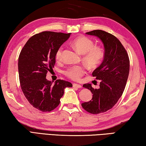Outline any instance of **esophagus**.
<instances>
[{
  "instance_id": "34e87169",
  "label": "esophagus",
  "mask_w": 146,
  "mask_h": 146,
  "mask_svg": "<svg viewBox=\"0 0 146 146\" xmlns=\"http://www.w3.org/2000/svg\"><path fill=\"white\" fill-rule=\"evenodd\" d=\"M73 87H76V88H81L82 87V86L80 84H77V83H73Z\"/></svg>"
}]
</instances>
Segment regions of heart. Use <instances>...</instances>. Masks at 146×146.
Here are the masks:
<instances>
[{"label":"heart","mask_w":146,"mask_h":146,"mask_svg":"<svg viewBox=\"0 0 146 146\" xmlns=\"http://www.w3.org/2000/svg\"><path fill=\"white\" fill-rule=\"evenodd\" d=\"M72 45L81 54H84L83 60L86 65L90 67H96L100 64L104 58V50L99 46H94L92 40L86 36H81L74 39ZM63 47H60L56 50L55 58L60 61L62 56ZM64 74L71 80L77 81L85 74V68L81 65L71 66L63 72Z\"/></svg>","instance_id":"obj_1"}]
</instances>
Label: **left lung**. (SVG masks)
I'll return each instance as SVG.
<instances>
[{"label":"left lung","mask_w":146,"mask_h":146,"mask_svg":"<svg viewBox=\"0 0 146 146\" xmlns=\"http://www.w3.org/2000/svg\"><path fill=\"white\" fill-rule=\"evenodd\" d=\"M86 34L99 38L104 48L103 61L92 73L96 80H101L99 88H93L90 83L83 86L93 96L92 100L81 105L89 113L98 114L113 108L121 97L128 78L129 60L126 49L115 36L102 30Z\"/></svg>","instance_id":"8db88e82"}]
</instances>
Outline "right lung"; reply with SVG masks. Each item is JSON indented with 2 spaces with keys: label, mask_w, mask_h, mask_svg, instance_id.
Returning <instances> with one entry per match:
<instances>
[{
  "label": "right lung",
  "mask_w": 146,
  "mask_h": 146,
  "mask_svg": "<svg viewBox=\"0 0 146 146\" xmlns=\"http://www.w3.org/2000/svg\"><path fill=\"white\" fill-rule=\"evenodd\" d=\"M71 33L44 31L31 37L19 58V80L22 90L29 103L42 111H50L57 107L68 81L56 80L54 84L46 79L47 72L54 66L55 54Z\"/></svg>",
  "instance_id": "add662e5"
}]
</instances>
